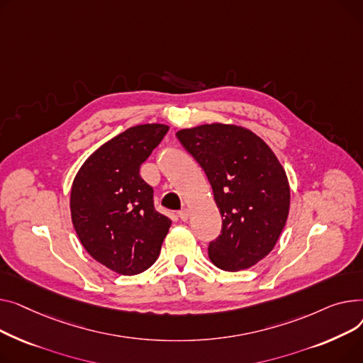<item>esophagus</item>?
Returning <instances> with one entry per match:
<instances>
[{
    "label": "esophagus",
    "mask_w": 363,
    "mask_h": 363,
    "mask_svg": "<svg viewBox=\"0 0 363 363\" xmlns=\"http://www.w3.org/2000/svg\"><path fill=\"white\" fill-rule=\"evenodd\" d=\"M177 216H179V218H180L182 221H186V220L189 218V211H187L186 208H183V209H180V211L177 212Z\"/></svg>",
    "instance_id": "esophagus-1"
}]
</instances>
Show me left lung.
Wrapping results in <instances>:
<instances>
[{
	"mask_svg": "<svg viewBox=\"0 0 363 363\" xmlns=\"http://www.w3.org/2000/svg\"><path fill=\"white\" fill-rule=\"evenodd\" d=\"M211 183L223 217L221 234L208 246L211 262L242 271L264 259L286 225L290 186L271 147L234 124H202L177 132Z\"/></svg>",
	"mask_w": 363,
	"mask_h": 363,
	"instance_id": "left-lung-1",
	"label": "left lung"
}]
</instances>
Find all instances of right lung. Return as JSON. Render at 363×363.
<instances>
[{
  "label": "right lung",
  "mask_w": 363,
  "mask_h": 363,
  "mask_svg": "<svg viewBox=\"0 0 363 363\" xmlns=\"http://www.w3.org/2000/svg\"><path fill=\"white\" fill-rule=\"evenodd\" d=\"M168 132L165 124H139L99 146L77 172L70 194L72 221L83 247L123 275L151 267L172 220L154 206V189L140 165Z\"/></svg>",
  "instance_id": "add662e5"
}]
</instances>
